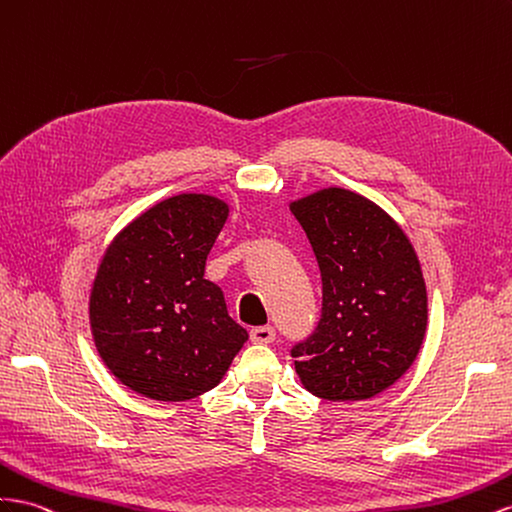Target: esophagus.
<instances>
[{"mask_svg": "<svg viewBox=\"0 0 512 512\" xmlns=\"http://www.w3.org/2000/svg\"><path fill=\"white\" fill-rule=\"evenodd\" d=\"M250 338L254 344H271L275 340V329L271 325H262V327H254L250 331Z\"/></svg>", "mask_w": 512, "mask_h": 512, "instance_id": "obj_1", "label": "esophagus"}]
</instances>
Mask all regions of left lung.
Wrapping results in <instances>:
<instances>
[{
  "mask_svg": "<svg viewBox=\"0 0 512 512\" xmlns=\"http://www.w3.org/2000/svg\"><path fill=\"white\" fill-rule=\"evenodd\" d=\"M323 280L314 334L290 355L303 388L325 400H366L416 362L426 331L420 260L394 219L355 191L329 187L290 202Z\"/></svg>",
  "mask_w": 512,
  "mask_h": 512,
  "instance_id": "1",
  "label": "left lung"
}]
</instances>
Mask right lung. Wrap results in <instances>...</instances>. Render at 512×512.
I'll return each mask as SVG.
<instances>
[{
  "label": "right lung",
  "mask_w": 512,
  "mask_h": 512,
  "mask_svg": "<svg viewBox=\"0 0 512 512\" xmlns=\"http://www.w3.org/2000/svg\"><path fill=\"white\" fill-rule=\"evenodd\" d=\"M228 204L181 193L109 243L90 293L96 351L129 390L178 403L213 390L247 340L222 288L204 280Z\"/></svg>",
  "instance_id": "add662e5"
}]
</instances>
